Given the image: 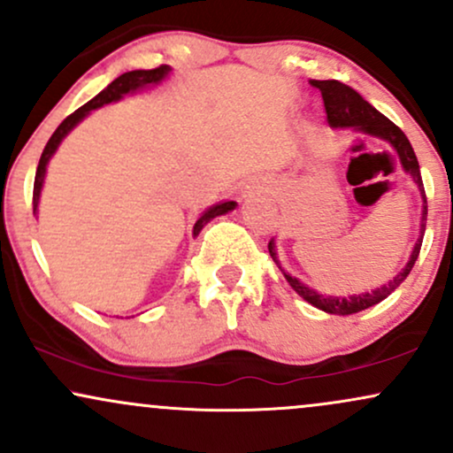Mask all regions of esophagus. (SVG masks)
<instances>
[{"label":"esophagus","mask_w":453,"mask_h":453,"mask_svg":"<svg viewBox=\"0 0 453 453\" xmlns=\"http://www.w3.org/2000/svg\"><path fill=\"white\" fill-rule=\"evenodd\" d=\"M262 191H264V187L259 185L257 180H249V183H244L241 187V197H251L256 194H262Z\"/></svg>","instance_id":"34e87169"}]
</instances>
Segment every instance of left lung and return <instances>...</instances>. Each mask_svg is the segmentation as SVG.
I'll list each match as a JSON object with an SVG mask.
<instances>
[{"label":"left lung","mask_w":453,"mask_h":453,"mask_svg":"<svg viewBox=\"0 0 453 453\" xmlns=\"http://www.w3.org/2000/svg\"><path fill=\"white\" fill-rule=\"evenodd\" d=\"M311 85L317 87L321 91V97H324L326 112H327V123H330L332 129H347V132L353 134H364V136H372L388 142L389 147L396 150L400 165L407 173L413 183L418 185L419 196H422V217H419V234L418 241H415L413 249H411V256L403 268L398 270L396 277L389 279L388 283H383L381 288L371 289V292L362 294H351V296H326L315 292L313 288L304 285L303 280L292 277L289 273H285L280 268L279 257H277V244H274V238L268 242L270 257L274 259V264L280 268L283 277L288 279V283L292 285L294 292L304 298L306 303L313 304L315 309L324 311V313L330 315H353L360 313L364 309H371L386 300L394 289L403 283L404 279L409 277L411 268L415 266V259L419 256V249H422V238L426 232V217H428V204H426V191L422 183V174H419V164L418 157H415L413 147H411L409 138L404 136V132L398 126H394L388 117H383L381 112L377 111L375 106H371L357 91H353L351 87L342 85L339 81H311Z\"/></svg>","instance_id":"8db88e82"}]
</instances>
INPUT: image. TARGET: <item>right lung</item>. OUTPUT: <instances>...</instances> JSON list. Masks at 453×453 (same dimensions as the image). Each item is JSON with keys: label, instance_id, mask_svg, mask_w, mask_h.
<instances>
[{"label": "right lung", "instance_id": "add662e5", "mask_svg": "<svg viewBox=\"0 0 453 453\" xmlns=\"http://www.w3.org/2000/svg\"><path fill=\"white\" fill-rule=\"evenodd\" d=\"M170 72H173V67H170V65H159V67H155V70H132V72H126V74L114 78V81L106 87V89L97 93V96L93 97V100L87 102L85 106H81V108H78V111L72 112L70 117L64 119V123H61V126L55 129V134H53V136H50L49 142H46V147L42 150V157H40L38 170H35V180H34V215H38V204H40V196H42V187H44L46 168H49V161L57 153V149H59V144L64 142V138L67 136V134H70L72 129H74L78 123L82 121V119L89 117L91 111H97V108L106 106V104L123 100V97L132 96V93L149 89V87H157V85H161V82L165 81V78L170 76ZM236 206L238 204L234 200H223V202H217V204L209 206V209H206L200 217H197V221H196V226H194V236H197V234L202 232V227H204L206 223L215 219V217L226 215V212L234 211V209H236Z\"/></svg>", "mask_w": 453, "mask_h": 453}]
</instances>
